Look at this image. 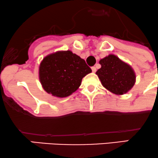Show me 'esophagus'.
Listing matches in <instances>:
<instances>
[{
	"instance_id": "obj_1",
	"label": "esophagus",
	"mask_w": 158,
	"mask_h": 158,
	"mask_svg": "<svg viewBox=\"0 0 158 158\" xmlns=\"http://www.w3.org/2000/svg\"><path fill=\"white\" fill-rule=\"evenodd\" d=\"M92 71H93V72H96V68H95V66H93V67H92Z\"/></svg>"
}]
</instances>
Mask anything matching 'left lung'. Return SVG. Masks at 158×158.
Here are the masks:
<instances>
[{"instance_id": "8db88e82", "label": "left lung", "mask_w": 158, "mask_h": 158, "mask_svg": "<svg viewBox=\"0 0 158 158\" xmlns=\"http://www.w3.org/2000/svg\"><path fill=\"white\" fill-rule=\"evenodd\" d=\"M101 69L96 72L103 86L111 93L123 95L134 86L136 75L131 67L113 54L99 61Z\"/></svg>"}]
</instances>
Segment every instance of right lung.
I'll return each mask as SVG.
<instances>
[{
  "label": "right lung",
  "instance_id": "right-lung-1",
  "mask_svg": "<svg viewBox=\"0 0 158 158\" xmlns=\"http://www.w3.org/2000/svg\"><path fill=\"white\" fill-rule=\"evenodd\" d=\"M91 72L85 60L72 51H58L42 61L40 80L48 93L63 98L75 92L83 77Z\"/></svg>",
  "mask_w": 158,
  "mask_h": 158
}]
</instances>
